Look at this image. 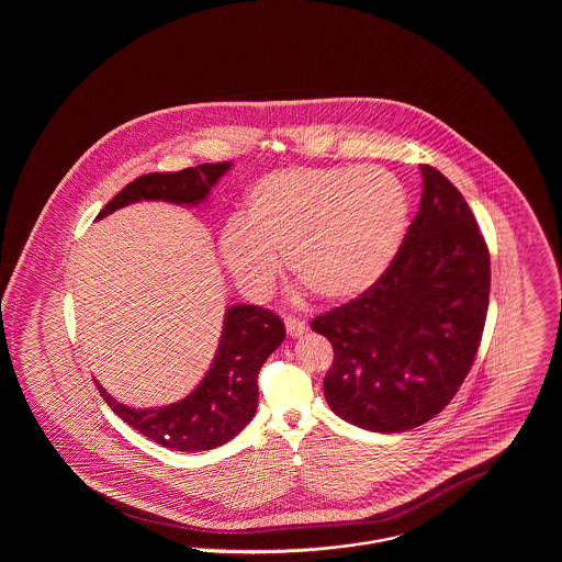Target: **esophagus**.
Returning a JSON list of instances; mask_svg holds the SVG:
<instances>
[{
    "label": "esophagus",
    "instance_id": "obj_1",
    "mask_svg": "<svg viewBox=\"0 0 562 562\" xmlns=\"http://www.w3.org/2000/svg\"><path fill=\"white\" fill-rule=\"evenodd\" d=\"M284 324H286V330L291 337H301L307 330V322L294 318V316H286Z\"/></svg>",
    "mask_w": 562,
    "mask_h": 562
}]
</instances>
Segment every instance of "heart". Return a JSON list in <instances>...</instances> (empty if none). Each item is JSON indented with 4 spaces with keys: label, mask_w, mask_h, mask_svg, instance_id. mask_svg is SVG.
<instances>
[{
    "label": "heart",
    "mask_w": 562,
    "mask_h": 562,
    "mask_svg": "<svg viewBox=\"0 0 562 562\" xmlns=\"http://www.w3.org/2000/svg\"><path fill=\"white\" fill-rule=\"evenodd\" d=\"M406 218V191L390 170L294 166L252 183L218 248L250 291L268 289L276 257H284L301 286L326 303H341L371 289L392 263Z\"/></svg>",
    "instance_id": "heart-1"
}]
</instances>
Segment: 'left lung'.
I'll list each match as a JSON object with an SVG mask.
<instances>
[{
	"label": "left lung",
	"instance_id": "1",
	"mask_svg": "<svg viewBox=\"0 0 562 562\" xmlns=\"http://www.w3.org/2000/svg\"><path fill=\"white\" fill-rule=\"evenodd\" d=\"M424 193L398 255L358 299L312 328L335 360L324 396L358 428H417L453 401L481 346L491 259L479 223L453 183L419 166Z\"/></svg>",
	"mask_w": 562,
	"mask_h": 562
}]
</instances>
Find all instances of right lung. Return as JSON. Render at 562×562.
I'll return each mask as SVG.
<instances>
[{"instance_id": "1", "label": "right lung", "mask_w": 562, "mask_h": 562, "mask_svg": "<svg viewBox=\"0 0 562 562\" xmlns=\"http://www.w3.org/2000/svg\"><path fill=\"white\" fill-rule=\"evenodd\" d=\"M232 161L200 164L179 172H149L122 189L97 218H105L140 200H161L179 206H198ZM286 337L282 321L259 305H232L213 364L198 387L179 402L156 408H134L109 396L97 381L101 396L117 417L149 440L172 451H211L229 442L257 413V376L269 353Z\"/></svg>"}]
</instances>
